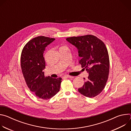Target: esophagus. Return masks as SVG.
<instances>
[{
    "mask_svg": "<svg viewBox=\"0 0 131 131\" xmlns=\"http://www.w3.org/2000/svg\"><path fill=\"white\" fill-rule=\"evenodd\" d=\"M65 77H66V78H74L73 76H69V75H66L65 76Z\"/></svg>",
    "mask_w": 131,
    "mask_h": 131,
    "instance_id": "esophagus-1",
    "label": "esophagus"
}]
</instances>
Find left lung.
<instances>
[{
	"instance_id": "8db88e82",
	"label": "left lung",
	"mask_w": 131,
	"mask_h": 131,
	"mask_svg": "<svg viewBox=\"0 0 131 131\" xmlns=\"http://www.w3.org/2000/svg\"><path fill=\"white\" fill-rule=\"evenodd\" d=\"M66 40L78 50L79 63L89 73L88 79L78 91L88 97H94L102 92L109 72V58L104 43L95 36L71 37Z\"/></svg>"
}]
</instances>
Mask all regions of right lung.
<instances>
[{
	"label": "right lung",
	"mask_w": 131,
	"mask_h": 131,
	"mask_svg": "<svg viewBox=\"0 0 131 131\" xmlns=\"http://www.w3.org/2000/svg\"><path fill=\"white\" fill-rule=\"evenodd\" d=\"M54 38L38 36L24 47L21 56V66L26 83L30 91L39 99L48 100L60 91L62 78L46 77L43 70L46 62L43 54L46 47Z\"/></svg>",
	"instance_id": "add662e5"
}]
</instances>
